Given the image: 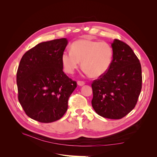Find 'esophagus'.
Returning a JSON list of instances; mask_svg holds the SVG:
<instances>
[{"label": "esophagus", "instance_id": "esophagus-1", "mask_svg": "<svg viewBox=\"0 0 157 157\" xmlns=\"http://www.w3.org/2000/svg\"><path fill=\"white\" fill-rule=\"evenodd\" d=\"M77 84L78 85V86H83V85L85 84V82L84 81H80V80H78V81H77Z\"/></svg>", "mask_w": 157, "mask_h": 157}]
</instances>
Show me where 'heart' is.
Here are the masks:
<instances>
[{
  "instance_id": "b5f03b06",
  "label": "heart",
  "mask_w": 157,
  "mask_h": 157,
  "mask_svg": "<svg viewBox=\"0 0 157 157\" xmlns=\"http://www.w3.org/2000/svg\"><path fill=\"white\" fill-rule=\"evenodd\" d=\"M61 59L64 71L68 74H73L81 61L85 73L92 77H100L111 67L113 49L105 41L80 39L71 44V50L63 52Z\"/></svg>"
}]
</instances>
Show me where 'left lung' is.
Listing matches in <instances>:
<instances>
[{"label":"left lung","instance_id":"obj_1","mask_svg":"<svg viewBox=\"0 0 157 157\" xmlns=\"http://www.w3.org/2000/svg\"><path fill=\"white\" fill-rule=\"evenodd\" d=\"M113 59L110 69L92 83V107L99 115L121 119L134 109L142 86L141 67L134 51L125 42L111 43Z\"/></svg>","mask_w":157,"mask_h":157}]
</instances>
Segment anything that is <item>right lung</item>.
<instances>
[{
  "mask_svg": "<svg viewBox=\"0 0 157 157\" xmlns=\"http://www.w3.org/2000/svg\"><path fill=\"white\" fill-rule=\"evenodd\" d=\"M67 39L38 44L26 52L18 66L16 82L18 100L33 120L50 123L62 117L77 82L63 71L61 55Z\"/></svg>",
  "mask_w": 157,
  "mask_h": 157,
  "instance_id": "add662e5",
  "label": "right lung"
}]
</instances>
